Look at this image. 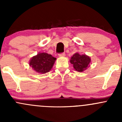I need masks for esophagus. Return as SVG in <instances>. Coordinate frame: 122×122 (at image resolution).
Wrapping results in <instances>:
<instances>
[{
	"mask_svg": "<svg viewBox=\"0 0 122 122\" xmlns=\"http://www.w3.org/2000/svg\"><path fill=\"white\" fill-rule=\"evenodd\" d=\"M66 55V54L64 52H62V53H60L58 54V56H60V57H62V56H64Z\"/></svg>",
	"mask_w": 122,
	"mask_h": 122,
	"instance_id": "34e87169",
	"label": "esophagus"
}]
</instances>
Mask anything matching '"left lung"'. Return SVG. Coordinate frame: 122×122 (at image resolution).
<instances>
[{
  "label": "left lung",
  "mask_w": 122,
  "mask_h": 122,
  "mask_svg": "<svg viewBox=\"0 0 122 122\" xmlns=\"http://www.w3.org/2000/svg\"><path fill=\"white\" fill-rule=\"evenodd\" d=\"M90 62L89 56L86 55H80L78 53L74 54L70 60V62L73 65L74 68L78 72H82L87 69Z\"/></svg>",
  "instance_id": "obj_1"
}]
</instances>
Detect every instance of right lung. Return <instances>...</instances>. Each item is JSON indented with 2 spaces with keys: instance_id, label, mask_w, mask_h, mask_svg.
Wrapping results in <instances>:
<instances>
[{
  "instance_id": "right-lung-1",
  "label": "right lung",
  "mask_w": 122,
  "mask_h": 122,
  "mask_svg": "<svg viewBox=\"0 0 122 122\" xmlns=\"http://www.w3.org/2000/svg\"><path fill=\"white\" fill-rule=\"evenodd\" d=\"M56 58L47 53H39L31 58L29 66L37 72L45 74L49 72L52 68Z\"/></svg>"
}]
</instances>
